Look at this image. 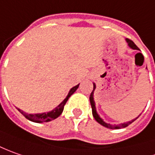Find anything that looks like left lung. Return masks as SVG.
Segmentation results:
<instances>
[{"instance_id": "left-lung-1", "label": "left lung", "mask_w": 155, "mask_h": 155, "mask_svg": "<svg viewBox=\"0 0 155 155\" xmlns=\"http://www.w3.org/2000/svg\"><path fill=\"white\" fill-rule=\"evenodd\" d=\"M126 42L128 43V45L130 48L131 49H133V50H139L138 49V47L135 45V43L133 42V41H131L130 39H129V38H126ZM96 89V85H95V83H94V90H93V92L91 93L90 94V103H91V106H92V111H93V116H94V117L95 118V120L97 121L99 124H100L101 125H103L104 127H106V128H108V129H111V130H118V129H122V128H125L127 126H129L130 124H132L133 122L135 120H136L138 117H139V116L136 117L135 119H132L131 121H129V122H127V123H124V124H107V123H105L100 117H99V115L98 114V112H97V110H96V106H95V102H94V90Z\"/></svg>"}]
</instances>
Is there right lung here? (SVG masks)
I'll return each mask as SVG.
<instances>
[{
	"label": "right lung",
	"instance_id": "obj_1",
	"mask_svg": "<svg viewBox=\"0 0 155 155\" xmlns=\"http://www.w3.org/2000/svg\"><path fill=\"white\" fill-rule=\"evenodd\" d=\"M79 85L80 84H78L75 87L71 88L69 90L68 94L67 97L64 99V100L61 102V104H58L55 109H53L51 111L43 112V113H36V114H29V113H26V112H25L22 110L19 109V108H17V109H18V110L21 114L24 116L25 118H27L28 120L31 121V122H34V123L40 124V123H44V122H50L51 120H54V119L57 118L61 114V112L63 110V108H64V105L67 103L68 99L77 90V88L79 87Z\"/></svg>",
	"mask_w": 155,
	"mask_h": 155
}]
</instances>
